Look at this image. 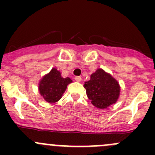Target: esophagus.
<instances>
[{
	"label": "esophagus",
	"instance_id": "1",
	"mask_svg": "<svg viewBox=\"0 0 155 155\" xmlns=\"http://www.w3.org/2000/svg\"><path fill=\"white\" fill-rule=\"evenodd\" d=\"M75 81H76L77 82H81V77L80 76H78L75 78Z\"/></svg>",
	"mask_w": 155,
	"mask_h": 155
}]
</instances>
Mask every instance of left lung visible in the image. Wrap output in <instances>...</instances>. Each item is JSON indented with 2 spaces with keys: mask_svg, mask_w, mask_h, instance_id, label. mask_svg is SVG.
<instances>
[{
  "mask_svg": "<svg viewBox=\"0 0 155 155\" xmlns=\"http://www.w3.org/2000/svg\"><path fill=\"white\" fill-rule=\"evenodd\" d=\"M84 87L91 104L100 109H107L116 103L120 97L119 82L101 68L91 74L90 80L84 82Z\"/></svg>",
  "mask_w": 155,
  "mask_h": 155,
  "instance_id": "left-lung-1",
  "label": "left lung"
}]
</instances>
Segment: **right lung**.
Returning <instances> with one entry per match:
<instances>
[{"label":"right lung","instance_id":"obj_1","mask_svg":"<svg viewBox=\"0 0 155 155\" xmlns=\"http://www.w3.org/2000/svg\"><path fill=\"white\" fill-rule=\"evenodd\" d=\"M71 83L72 80L70 78H63L61 72L53 68L39 81V94L47 102L54 103L62 98L67 87Z\"/></svg>","mask_w":155,"mask_h":155}]
</instances>
